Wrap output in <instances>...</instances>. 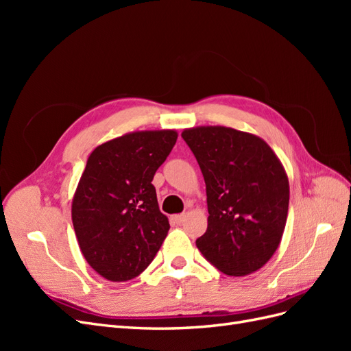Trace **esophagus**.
Returning <instances> with one entry per match:
<instances>
[{
	"label": "esophagus",
	"mask_w": 351,
	"mask_h": 351,
	"mask_svg": "<svg viewBox=\"0 0 351 351\" xmlns=\"http://www.w3.org/2000/svg\"><path fill=\"white\" fill-rule=\"evenodd\" d=\"M184 219H186V215L184 214H178V215H173L171 217V221L174 222V224H183L184 222Z\"/></svg>",
	"instance_id": "esophagus-1"
}]
</instances>
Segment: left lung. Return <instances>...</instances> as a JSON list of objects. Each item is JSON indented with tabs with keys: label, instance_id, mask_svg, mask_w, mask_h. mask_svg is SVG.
Returning <instances> with one entry per match:
<instances>
[{
	"label": "left lung",
	"instance_id": "8db88e82",
	"mask_svg": "<svg viewBox=\"0 0 351 351\" xmlns=\"http://www.w3.org/2000/svg\"><path fill=\"white\" fill-rule=\"evenodd\" d=\"M206 184L208 228L196 246L230 277L261 269L278 249L289 214L285 169L259 136L224 125L184 129Z\"/></svg>",
	"mask_w": 351,
	"mask_h": 351
}]
</instances>
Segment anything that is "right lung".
I'll list each match as a JSON object with an SVG mask.
<instances>
[{"mask_svg":"<svg viewBox=\"0 0 351 351\" xmlns=\"http://www.w3.org/2000/svg\"><path fill=\"white\" fill-rule=\"evenodd\" d=\"M176 130L127 133L95 147L73 196L71 219L84 259L114 282L141 275L169 222L152 184L177 141Z\"/></svg>","mask_w":351,"mask_h":351,"instance_id":"right-lung-1","label":"right lung"}]
</instances>
